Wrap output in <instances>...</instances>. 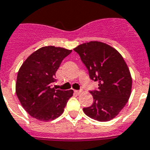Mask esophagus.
Returning a JSON list of instances; mask_svg holds the SVG:
<instances>
[{"label": "esophagus", "instance_id": "obj_1", "mask_svg": "<svg viewBox=\"0 0 150 150\" xmlns=\"http://www.w3.org/2000/svg\"><path fill=\"white\" fill-rule=\"evenodd\" d=\"M75 93L76 94H80L81 93V91H78V90H75Z\"/></svg>", "mask_w": 150, "mask_h": 150}]
</instances>
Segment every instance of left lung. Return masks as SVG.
Returning <instances> with one entry per match:
<instances>
[{"label":"left lung","mask_w":150,"mask_h":150,"mask_svg":"<svg viewBox=\"0 0 150 150\" xmlns=\"http://www.w3.org/2000/svg\"><path fill=\"white\" fill-rule=\"evenodd\" d=\"M74 50L88 70L90 79L98 83V90L90 91L94 103L83 111L98 121L114 119L131 94V75L124 58L114 48L98 41L85 42Z\"/></svg>","instance_id":"left-lung-1"}]
</instances>
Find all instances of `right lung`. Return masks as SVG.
I'll return each instance as SVG.
<instances>
[{
    "label": "right lung",
    "mask_w": 150,
    "mask_h": 150,
    "mask_svg": "<svg viewBox=\"0 0 150 150\" xmlns=\"http://www.w3.org/2000/svg\"><path fill=\"white\" fill-rule=\"evenodd\" d=\"M71 51L44 46L33 52L19 69L16 94L23 108L36 120L50 121L59 117L73 95V90L51 87L60 64Z\"/></svg>",
    "instance_id": "right-lung-1"
}]
</instances>
